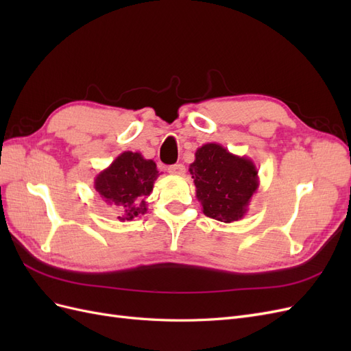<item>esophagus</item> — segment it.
<instances>
[{"label": "esophagus", "instance_id": "obj_1", "mask_svg": "<svg viewBox=\"0 0 351 351\" xmlns=\"http://www.w3.org/2000/svg\"><path fill=\"white\" fill-rule=\"evenodd\" d=\"M168 173L173 174V176H184L186 173V167L183 164H176L168 167Z\"/></svg>", "mask_w": 351, "mask_h": 351}]
</instances>
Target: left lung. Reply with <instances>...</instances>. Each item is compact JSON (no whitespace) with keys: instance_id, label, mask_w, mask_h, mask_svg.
Returning a JSON list of instances; mask_svg holds the SVG:
<instances>
[{"instance_id":"8db88e82","label":"left lung","mask_w":351,"mask_h":351,"mask_svg":"<svg viewBox=\"0 0 351 351\" xmlns=\"http://www.w3.org/2000/svg\"><path fill=\"white\" fill-rule=\"evenodd\" d=\"M189 171L206 217L230 224L246 215L259 187L258 168L250 158L231 154L219 143H205L197 147Z\"/></svg>"}]
</instances>
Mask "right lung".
<instances>
[{
	"label": "right lung",
	"mask_w": 351,
	"mask_h": 351,
	"mask_svg": "<svg viewBox=\"0 0 351 351\" xmlns=\"http://www.w3.org/2000/svg\"><path fill=\"white\" fill-rule=\"evenodd\" d=\"M159 171L152 159L141 152L125 151L95 177L97 190L105 204L112 206L120 221H132L146 214L147 196L152 193Z\"/></svg>",
	"instance_id": "add662e5"
}]
</instances>
